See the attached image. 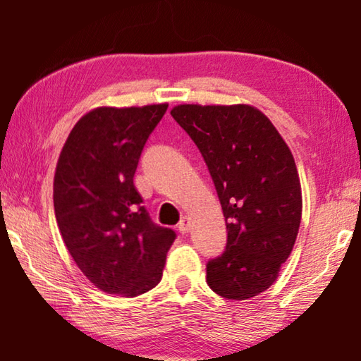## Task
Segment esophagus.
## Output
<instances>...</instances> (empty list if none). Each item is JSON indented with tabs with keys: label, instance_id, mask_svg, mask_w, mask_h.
<instances>
[{
	"label": "esophagus",
	"instance_id": "esophagus-1",
	"mask_svg": "<svg viewBox=\"0 0 361 361\" xmlns=\"http://www.w3.org/2000/svg\"><path fill=\"white\" fill-rule=\"evenodd\" d=\"M189 229H191V221H189L188 216H183L181 221L178 223V231L181 234H186V232H189Z\"/></svg>",
	"mask_w": 361,
	"mask_h": 361
}]
</instances>
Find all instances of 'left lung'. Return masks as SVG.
I'll return each mask as SVG.
<instances>
[{"instance_id": "1", "label": "left lung", "mask_w": 361, "mask_h": 361, "mask_svg": "<svg viewBox=\"0 0 361 361\" xmlns=\"http://www.w3.org/2000/svg\"><path fill=\"white\" fill-rule=\"evenodd\" d=\"M170 114L202 154L228 229L207 283L226 299H250L276 282L301 224L302 195L291 151L250 105H178Z\"/></svg>"}]
</instances>
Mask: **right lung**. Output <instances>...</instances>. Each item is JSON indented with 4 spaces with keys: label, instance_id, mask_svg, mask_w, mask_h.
<instances>
[{
    "label": "right lung",
    "instance_id": "add662e5",
    "mask_svg": "<svg viewBox=\"0 0 361 361\" xmlns=\"http://www.w3.org/2000/svg\"><path fill=\"white\" fill-rule=\"evenodd\" d=\"M167 103L95 108L73 127L54 176L66 248L97 288L133 298L161 282L175 232L151 221L133 186L145 143Z\"/></svg>",
    "mask_w": 361,
    "mask_h": 361
}]
</instances>
